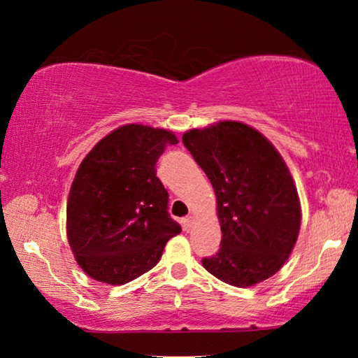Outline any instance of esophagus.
<instances>
[{
	"label": "esophagus",
	"mask_w": 358,
	"mask_h": 358,
	"mask_svg": "<svg viewBox=\"0 0 358 358\" xmlns=\"http://www.w3.org/2000/svg\"><path fill=\"white\" fill-rule=\"evenodd\" d=\"M192 216H186L185 220H183V226H185V230H191V227H192Z\"/></svg>",
	"instance_id": "obj_1"
}]
</instances>
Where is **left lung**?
Returning <instances> with one entry per match:
<instances>
[{
	"instance_id": "obj_1",
	"label": "left lung",
	"mask_w": 358,
	"mask_h": 358,
	"mask_svg": "<svg viewBox=\"0 0 358 358\" xmlns=\"http://www.w3.org/2000/svg\"><path fill=\"white\" fill-rule=\"evenodd\" d=\"M183 143L216 194L221 248L202 259L205 270L235 287L268 280L286 264L301 222L299 192L282 156L240 121L191 129Z\"/></svg>"
}]
</instances>
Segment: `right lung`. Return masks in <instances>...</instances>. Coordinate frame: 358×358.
<instances>
[{
	"mask_svg": "<svg viewBox=\"0 0 358 358\" xmlns=\"http://www.w3.org/2000/svg\"><path fill=\"white\" fill-rule=\"evenodd\" d=\"M173 132L120 126L85 156L72 181L66 232L77 264L96 281L121 286L159 262L181 232L167 211L169 194L156 162Z\"/></svg>",
	"mask_w": 358,
	"mask_h": 358,
	"instance_id": "right-lung-1",
	"label": "right lung"
}]
</instances>
